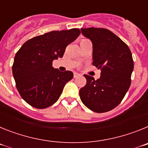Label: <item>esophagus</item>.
<instances>
[{
  "label": "esophagus",
  "mask_w": 148,
  "mask_h": 148,
  "mask_svg": "<svg viewBox=\"0 0 148 148\" xmlns=\"http://www.w3.org/2000/svg\"><path fill=\"white\" fill-rule=\"evenodd\" d=\"M80 74H79V73H76V72H75V73H74V75H73V76H74V78H77V77H78V76H80Z\"/></svg>",
  "instance_id": "obj_1"
}]
</instances>
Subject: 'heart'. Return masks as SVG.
<instances>
[{"instance_id":"obj_1","label":"heart","mask_w":148,"mask_h":148,"mask_svg":"<svg viewBox=\"0 0 148 148\" xmlns=\"http://www.w3.org/2000/svg\"><path fill=\"white\" fill-rule=\"evenodd\" d=\"M84 40H85V39H84Z\"/></svg>"}]
</instances>
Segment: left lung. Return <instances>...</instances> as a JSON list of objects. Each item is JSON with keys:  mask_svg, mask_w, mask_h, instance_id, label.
Returning <instances> with one entry per match:
<instances>
[{"mask_svg": "<svg viewBox=\"0 0 148 148\" xmlns=\"http://www.w3.org/2000/svg\"><path fill=\"white\" fill-rule=\"evenodd\" d=\"M92 43V64L101 76L84 75L87 84L80 89L83 104L96 113H105L120 104L131 84L133 60L128 46L114 33L103 28L81 29Z\"/></svg>", "mask_w": 148, "mask_h": 148, "instance_id": "1", "label": "left lung"}]
</instances>
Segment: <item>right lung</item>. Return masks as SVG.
Here are the masks:
<instances>
[{
	"instance_id": "obj_1",
	"label": "right lung",
	"mask_w": 148,
	"mask_h": 148,
	"mask_svg": "<svg viewBox=\"0 0 148 148\" xmlns=\"http://www.w3.org/2000/svg\"><path fill=\"white\" fill-rule=\"evenodd\" d=\"M79 29L52 31L29 39L17 52L12 74L18 91L29 105L44 109L59 99L71 71L61 72L53 61L62 58L66 46L80 35Z\"/></svg>"
}]
</instances>
